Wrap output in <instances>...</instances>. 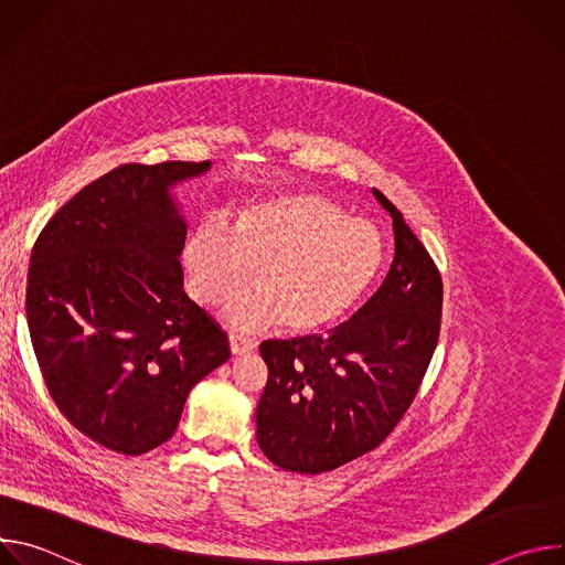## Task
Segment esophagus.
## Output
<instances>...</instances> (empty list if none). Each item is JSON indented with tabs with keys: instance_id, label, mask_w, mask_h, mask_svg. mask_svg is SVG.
Segmentation results:
<instances>
[{
	"instance_id": "obj_1",
	"label": "esophagus",
	"mask_w": 565,
	"mask_h": 565,
	"mask_svg": "<svg viewBox=\"0 0 565 565\" xmlns=\"http://www.w3.org/2000/svg\"><path fill=\"white\" fill-rule=\"evenodd\" d=\"M257 349V344L248 338H241V335H230V353L232 355H248Z\"/></svg>"
}]
</instances>
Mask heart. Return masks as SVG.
Returning <instances> with one entry per match:
<instances>
[{
    "label": "heart",
    "instance_id": "obj_1",
    "mask_svg": "<svg viewBox=\"0 0 565 565\" xmlns=\"http://www.w3.org/2000/svg\"><path fill=\"white\" fill-rule=\"evenodd\" d=\"M384 264L380 230L342 216L329 199L284 192L248 205L234 227L201 225L185 244L190 286L201 303L234 295L255 270V286L225 317L241 329L281 327L297 335L331 329L369 292Z\"/></svg>",
    "mask_w": 565,
    "mask_h": 565
}]
</instances>
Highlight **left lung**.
Instances as JSON below:
<instances>
[{"label":"left lung","instance_id":"8db88e82","mask_svg":"<svg viewBox=\"0 0 565 565\" xmlns=\"http://www.w3.org/2000/svg\"><path fill=\"white\" fill-rule=\"evenodd\" d=\"M395 257L377 292L329 338L259 347L268 384L257 443L281 469L331 471L375 449L418 393L440 333L443 279L391 201Z\"/></svg>","mask_w":565,"mask_h":565}]
</instances>
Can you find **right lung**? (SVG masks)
I'll return each mask as SVG.
<instances>
[{
    "instance_id": "obj_1",
    "label": "right lung",
    "mask_w": 565,
    "mask_h": 565,
    "mask_svg": "<svg viewBox=\"0 0 565 565\" xmlns=\"http://www.w3.org/2000/svg\"><path fill=\"white\" fill-rule=\"evenodd\" d=\"M210 168H116L64 203L31 253L26 319L51 397L125 456L170 440L192 386L230 358L179 262L188 225L172 190Z\"/></svg>"
}]
</instances>
